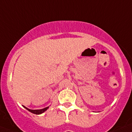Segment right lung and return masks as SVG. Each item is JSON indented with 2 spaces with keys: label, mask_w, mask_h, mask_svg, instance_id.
<instances>
[{
  "label": "right lung",
  "mask_w": 132,
  "mask_h": 132,
  "mask_svg": "<svg viewBox=\"0 0 132 132\" xmlns=\"http://www.w3.org/2000/svg\"><path fill=\"white\" fill-rule=\"evenodd\" d=\"M24 108H25L26 109L28 110V111H30V112L33 113V114H42V113L44 112L45 111H46L47 108H48V107H47V108H43V109H41V110H30V109H28V108H27L26 107H25V106H24Z\"/></svg>",
  "instance_id": "obj_1"
}]
</instances>
